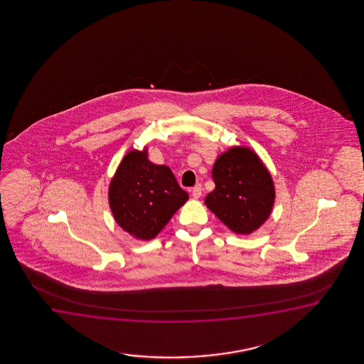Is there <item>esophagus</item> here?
I'll return each mask as SVG.
<instances>
[{
  "label": "esophagus",
  "mask_w": 364,
  "mask_h": 364,
  "mask_svg": "<svg viewBox=\"0 0 364 364\" xmlns=\"http://www.w3.org/2000/svg\"><path fill=\"white\" fill-rule=\"evenodd\" d=\"M201 193H203V188H201V185L200 184L195 185L194 188L191 189V195L194 196L195 199L200 198Z\"/></svg>",
  "instance_id": "obj_1"
}]
</instances>
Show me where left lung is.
Returning a JSON list of instances; mask_svg holds the SVG:
<instances>
[{"instance_id": "obj_1", "label": "left lung", "mask_w": 364, "mask_h": 364, "mask_svg": "<svg viewBox=\"0 0 364 364\" xmlns=\"http://www.w3.org/2000/svg\"><path fill=\"white\" fill-rule=\"evenodd\" d=\"M215 189L205 204L236 234H251L267 220L274 206L271 175L247 148H231L213 168Z\"/></svg>"}]
</instances>
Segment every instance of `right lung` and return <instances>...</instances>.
<instances>
[{
  "label": "right lung",
  "mask_w": 364,
  "mask_h": 364,
  "mask_svg": "<svg viewBox=\"0 0 364 364\" xmlns=\"http://www.w3.org/2000/svg\"><path fill=\"white\" fill-rule=\"evenodd\" d=\"M146 150H132L109 185V205L120 228L136 239L150 240L163 230L189 195L173 171L146 159Z\"/></svg>",
  "instance_id": "add662e5"
}]
</instances>
